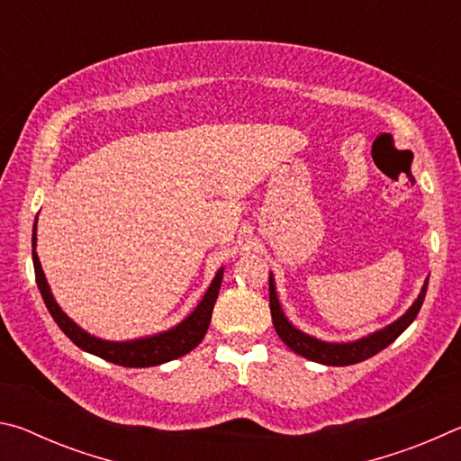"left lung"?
I'll list each match as a JSON object with an SVG mask.
<instances>
[{
	"label": "left lung",
	"mask_w": 461,
	"mask_h": 461,
	"mask_svg": "<svg viewBox=\"0 0 461 461\" xmlns=\"http://www.w3.org/2000/svg\"><path fill=\"white\" fill-rule=\"evenodd\" d=\"M270 313H272V323H275V330L278 333V338L283 339L288 348L293 349L294 354H299L307 360H313L325 366H349V364H357L362 360H368L374 354H378L380 349H384L390 346L399 335L407 330V327L415 321V317L419 313L420 305L425 301V293H427V280L420 293L417 296V301L412 303L411 309L404 313L401 319H396L394 323H390L388 327L380 331L370 333L368 338L356 339V341H348V343H330V341H321L317 338H311V335L303 333L288 323V319L285 317L283 309H280L278 296H276V288H275V278L270 275Z\"/></svg>",
	"instance_id": "obj_1"
}]
</instances>
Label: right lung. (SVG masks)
<instances>
[{
  "mask_svg": "<svg viewBox=\"0 0 461 461\" xmlns=\"http://www.w3.org/2000/svg\"><path fill=\"white\" fill-rule=\"evenodd\" d=\"M32 248H36V223L32 233ZM32 260H34V272H36V283L41 288V294L46 303V309L50 311V315L57 325L62 330V333L71 339L75 346H79L85 352L93 356L104 357L107 362L126 366V368H148V366H158L170 360H176L185 354H189L193 348H197L201 339L205 338L207 327L212 323V313L217 294H220V286L223 280V268L217 270L213 283L209 285L205 296H203L197 309L178 323L176 327L168 331L150 335V338L142 339H131V341H105L99 338H93L85 330H81L73 319H68L62 309L57 305L54 296L50 293V286L46 283L44 272L38 260L36 249H32Z\"/></svg>",
  "mask_w": 461,
  "mask_h": 461,
  "instance_id": "1",
  "label": "right lung"
}]
</instances>
